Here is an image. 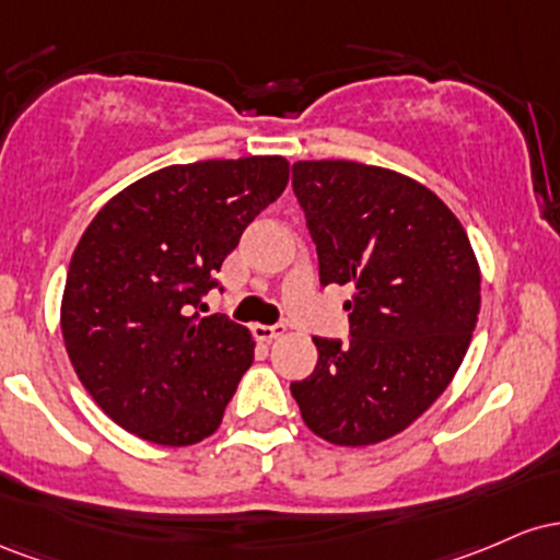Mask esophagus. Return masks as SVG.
Returning a JSON list of instances; mask_svg holds the SVG:
<instances>
[{"mask_svg":"<svg viewBox=\"0 0 560 560\" xmlns=\"http://www.w3.org/2000/svg\"><path fill=\"white\" fill-rule=\"evenodd\" d=\"M282 332H285V325H254V336L259 341H275Z\"/></svg>","mask_w":560,"mask_h":560,"instance_id":"1","label":"esophagus"}]
</instances>
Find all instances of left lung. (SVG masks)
Masks as SVG:
<instances>
[{
	"label": "left lung",
	"instance_id": "left-lung-1",
	"mask_svg": "<svg viewBox=\"0 0 560 560\" xmlns=\"http://www.w3.org/2000/svg\"><path fill=\"white\" fill-rule=\"evenodd\" d=\"M319 282L351 288L349 341L314 338L317 368L291 383L325 442L368 447L405 431L455 378L481 306L457 217L425 185L354 161L293 163Z\"/></svg>",
	"mask_w": 560,
	"mask_h": 560
}]
</instances>
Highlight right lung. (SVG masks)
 Masks as SVG:
<instances>
[{
	"label": "right lung",
	"mask_w": 560,
	"mask_h": 560,
	"mask_svg": "<svg viewBox=\"0 0 560 560\" xmlns=\"http://www.w3.org/2000/svg\"><path fill=\"white\" fill-rule=\"evenodd\" d=\"M282 155L159 168L110 198L81 235L60 328L79 381L121 429L190 447L219 429L254 338L200 317L243 230L288 185Z\"/></svg>",
	"instance_id": "right-lung-1"
}]
</instances>
